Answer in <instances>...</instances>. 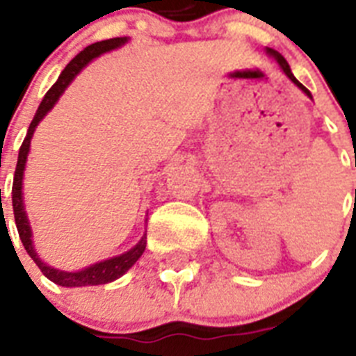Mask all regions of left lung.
<instances>
[{
  "mask_svg": "<svg viewBox=\"0 0 356 356\" xmlns=\"http://www.w3.org/2000/svg\"><path fill=\"white\" fill-rule=\"evenodd\" d=\"M266 53H268V55H270V57H273V58H275V60H277V64H279V66H281V70H282V74L286 75L288 79L292 81L293 85L298 86L299 90L303 92L305 96H309V97H310V99H312V94H310V92H309V90H307V88H305V86H303V85H301V83H299V81H298V79H296V77H293V74H292V70H290V66H288V63H286V58L282 57V55H281V53H279V51H275V49H271V47H266Z\"/></svg>",
  "mask_w": 356,
  "mask_h": 356,
  "instance_id": "obj_1",
  "label": "left lung"
}]
</instances>
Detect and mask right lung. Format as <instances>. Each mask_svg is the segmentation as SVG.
<instances>
[{"label": "right lung", "mask_w": 356, "mask_h": 356, "mask_svg": "<svg viewBox=\"0 0 356 356\" xmlns=\"http://www.w3.org/2000/svg\"><path fill=\"white\" fill-rule=\"evenodd\" d=\"M129 36H120V38H111V40H102L96 42V44H90L86 46L79 55H75V58L70 60V64L63 70V74L58 75L57 83L47 90V94L44 96L42 103L38 105V111H36L35 118L31 122L29 129H27V134H25V140L22 147H19L18 153V162H16V172H14V183H13V211H14V220H16V229H18L19 240L24 243L25 251L29 253V257L35 260V264L42 270V273L53 281L58 286L66 288H79V286H96V284H107V282H113L116 279L125 273V271L131 268V266L136 262V260L142 257L145 249V234L138 240V243L131 248L125 253L118 254V257H113V259L102 260V262H96V264L88 266V268H83L79 271H64L57 270L53 266L46 264L44 260L40 259V254L36 253L35 243H33V229H31L29 218H27V212H25L24 205V172L25 164H27V156H29L31 149V138L36 131V125L46 118V114L51 111L55 105H57L58 97L63 96L64 90L68 88L70 83L77 77V75L83 72V70L88 66V64L97 58L103 53L113 51V49H118L123 44H127Z\"/></svg>", "instance_id": "1"}]
</instances>
